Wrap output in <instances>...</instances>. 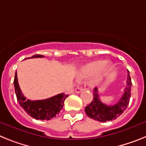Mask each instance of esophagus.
<instances>
[{"label": "esophagus", "mask_w": 146, "mask_h": 146, "mask_svg": "<svg viewBox=\"0 0 146 146\" xmlns=\"http://www.w3.org/2000/svg\"><path fill=\"white\" fill-rule=\"evenodd\" d=\"M82 88L81 87H77L75 88V90H74V91H75V93H77V94H80V93L82 91Z\"/></svg>", "instance_id": "obj_1"}]
</instances>
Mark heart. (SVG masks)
<instances>
[{
    "mask_svg": "<svg viewBox=\"0 0 146 146\" xmlns=\"http://www.w3.org/2000/svg\"><path fill=\"white\" fill-rule=\"evenodd\" d=\"M111 63L102 60H96L90 62L81 68L78 78L80 80L92 77L88 82L91 87H96L100 84L105 74L111 67Z\"/></svg>",
    "mask_w": 146,
    "mask_h": 146,
    "instance_id": "obj_1",
    "label": "heart"
}]
</instances>
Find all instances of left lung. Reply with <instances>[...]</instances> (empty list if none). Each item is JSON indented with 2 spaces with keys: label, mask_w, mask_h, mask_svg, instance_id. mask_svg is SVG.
<instances>
[{
  "label": "left lung",
  "mask_w": 146,
  "mask_h": 146,
  "mask_svg": "<svg viewBox=\"0 0 146 146\" xmlns=\"http://www.w3.org/2000/svg\"><path fill=\"white\" fill-rule=\"evenodd\" d=\"M132 86L129 72L128 71L127 80H126V87L125 88L124 93L121 98L114 105L108 106L102 103L100 100L98 89L94 88L93 90L94 99L85 108V112L88 116L92 119L99 121L100 122H106L116 119L119 117L124 110L127 108L129 103L130 96H131V87Z\"/></svg>",
  "instance_id": "1"
}]
</instances>
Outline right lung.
I'll return each instance as SVG.
<instances>
[{
  "label": "right lung",
  "instance_id": "obj_1",
  "mask_svg": "<svg viewBox=\"0 0 146 146\" xmlns=\"http://www.w3.org/2000/svg\"><path fill=\"white\" fill-rule=\"evenodd\" d=\"M43 57L44 55H35L31 58H28ZM14 85L18 103L30 116L36 120H50L57 116L64 107L65 99L69 96L62 93L44 100L31 101L30 99H27L22 94L20 88L18 84L17 72H15Z\"/></svg>",
  "mask_w": 146,
  "mask_h": 146
}]
</instances>
